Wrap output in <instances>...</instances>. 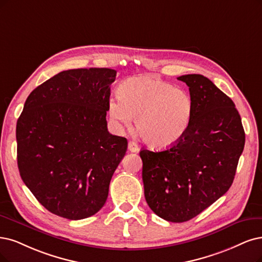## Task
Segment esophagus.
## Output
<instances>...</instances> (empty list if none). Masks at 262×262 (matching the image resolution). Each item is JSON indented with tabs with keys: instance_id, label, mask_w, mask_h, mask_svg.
<instances>
[{
	"instance_id": "esophagus-1",
	"label": "esophagus",
	"mask_w": 262,
	"mask_h": 262,
	"mask_svg": "<svg viewBox=\"0 0 262 262\" xmlns=\"http://www.w3.org/2000/svg\"><path fill=\"white\" fill-rule=\"evenodd\" d=\"M128 150L130 152H138L139 151L138 144L136 142H134V141H129L128 142Z\"/></svg>"
}]
</instances>
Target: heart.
Segmentation results:
<instances>
[{
    "instance_id": "b5f03b06",
    "label": "heart",
    "mask_w": 262,
    "mask_h": 262,
    "mask_svg": "<svg viewBox=\"0 0 262 262\" xmlns=\"http://www.w3.org/2000/svg\"><path fill=\"white\" fill-rule=\"evenodd\" d=\"M119 98L110 99L108 111L120 127H129L136 118L140 138L153 148H167L187 133L193 115L190 94L153 75L124 81Z\"/></svg>"
}]
</instances>
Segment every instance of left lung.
I'll return each mask as SVG.
<instances>
[{
	"label": "left lung",
	"mask_w": 262,
	"mask_h": 262,
	"mask_svg": "<svg viewBox=\"0 0 262 262\" xmlns=\"http://www.w3.org/2000/svg\"><path fill=\"white\" fill-rule=\"evenodd\" d=\"M189 86L193 115L187 133L169 149L141 150L144 198L170 222L194 218L233 182L245 133L234 102L207 77H177Z\"/></svg>",
	"instance_id": "8db88e82"
}]
</instances>
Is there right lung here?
<instances>
[{"label": "right lung", "mask_w": 262, "mask_h": 262, "mask_svg": "<svg viewBox=\"0 0 262 262\" xmlns=\"http://www.w3.org/2000/svg\"><path fill=\"white\" fill-rule=\"evenodd\" d=\"M108 68L67 70L28 96L16 126L17 163L25 185L53 214L80 220L99 211L127 139L106 128Z\"/></svg>", "instance_id": "right-lung-1"}]
</instances>
